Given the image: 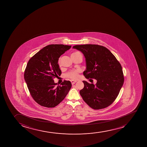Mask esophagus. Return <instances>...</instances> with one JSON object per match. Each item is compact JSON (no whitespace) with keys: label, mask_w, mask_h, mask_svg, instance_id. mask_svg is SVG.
I'll use <instances>...</instances> for the list:
<instances>
[{"label":"esophagus","mask_w":147,"mask_h":147,"mask_svg":"<svg viewBox=\"0 0 147 147\" xmlns=\"http://www.w3.org/2000/svg\"><path fill=\"white\" fill-rule=\"evenodd\" d=\"M76 82H77V81H76V80H71V84H75V83H76Z\"/></svg>","instance_id":"obj_1"}]
</instances>
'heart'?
I'll return each instance as SVG.
<instances>
[{
    "mask_svg": "<svg viewBox=\"0 0 147 147\" xmlns=\"http://www.w3.org/2000/svg\"><path fill=\"white\" fill-rule=\"evenodd\" d=\"M78 53V52H76V53ZM78 73H79V71H76V70L71 71L70 72H69L67 74V76L69 78L73 79V80H76V79L78 78Z\"/></svg>",
    "mask_w": 147,
    "mask_h": 147,
    "instance_id": "obj_1",
    "label": "heart"
}]
</instances>
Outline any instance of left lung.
Masks as SVG:
<instances>
[{
    "label": "left lung",
    "instance_id": "obj_1",
    "mask_svg": "<svg viewBox=\"0 0 147 147\" xmlns=\"http://www.w3.org/2000/svg\"><path fill=\"white\" fill-rule=\"evenodd\" d=\"M86 59V78H94L96 84L83 81L84 88L80 92L84 102L94 110L110 106L119 94L124 82L121 65L111 51L101 45H74Z\"/></svg>",
    "mask_w": 147,
    "mask_h": 147
}]
</instances>
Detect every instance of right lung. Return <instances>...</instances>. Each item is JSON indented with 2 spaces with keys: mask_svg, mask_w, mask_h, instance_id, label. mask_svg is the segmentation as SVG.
<instances>
[{
  "mask_svg": "<svg viewBox=\"0 0 147 147\" xmlns=\"http://www.w3.org/2000/svg\"><path fill=\"white\" fill-rule=\"evenodd\" d=\"M71 47L63 45H47L28 61L24 78L32 97L40 106L54 108L69 93L70 81L64 80L57 86L53 80L61 74L58 63L59 57Z\"/></svg>",
  "mask_w": 147,
  "mask_h": 147,
  "instance_id": "add662e5",
  "label": "right lung"
}]
</instances>
